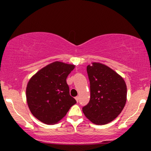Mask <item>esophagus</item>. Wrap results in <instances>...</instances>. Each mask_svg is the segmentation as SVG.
Here are the masks:
<instances>
[{
  "instance_id": "obj_1",
  "label": "esophagus",
  "mask_w": 151,
  "mask_h": 151,
  "mask_svg": "<svg viewBox=\"0 0 151 151\" xmlns=\"http://www.w3.org/2000/svg\"><path fill=\"white\" fill-rule=\"evenodd\" d=\"M75 99H76V101H77V102H78V101H79V96H76Z\"/></svg>"
}]
</instances>
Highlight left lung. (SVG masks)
I'll list each match as a JSON object with an SVG mask.
<instances>
[{"label": "left lung", "mask_w": 151, "mask_h": 151, "mask_svg": "<svg viewBox=\"0 0 151 151\" xmlns=\"http://www.w3.org/2000/svg\"><path fill=\"white\" fill-rule=\"evenodd\" d=\"M90 82V100L82 108L86 117L96 125L116 118L125 106L127 88L125 81L110 67L93 62L86 67Z\"/></svg>", "instance_id": "obj_1"}]
</instances>
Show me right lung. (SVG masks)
<instances>
[{
  "instance_id": "add662e5",
  "label": "right lung",
  "mask_w": 151,
  "mask_h": 151,
  "mask_svg": "<svg viewBox=\"0 0 151 151\" xmlns=\"http://www.w3.org/2000/svg\"><path fill=\"white\" fill-rule=\"evenodd\" d=\"M74 65L55 62L39 70L28 81L27 103L31 113L44 124H55L77 103L70 94L67 76Z\"/></svg>"
}]
</instances>
